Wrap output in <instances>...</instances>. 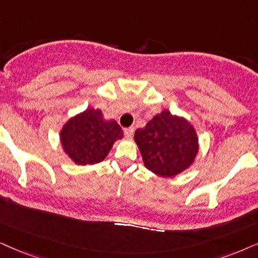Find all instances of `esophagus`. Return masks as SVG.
<instances>
[{
	"label": "esophagus",
	"mask_w": 258,
	"mask_h": 258,
	"mask_svg": "<svg viewBox=\"0 0 258 258\" xmlns=\"http://www.w3.org/2000/svg\"><path fill=\"white\" fill-rule=\"evenodd\" d=\"M123 132H125L126 138L131 139L133 137V133H135V127H128V128H125V131Z\"/></svg>",
	"instance_id": "34e87169"
}]
</instances>
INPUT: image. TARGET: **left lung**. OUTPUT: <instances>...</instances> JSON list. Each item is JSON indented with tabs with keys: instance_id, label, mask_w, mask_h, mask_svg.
Returning <instances> with one entry per match:
<instances>
[{
	"instance_id": "8db88e82",
	"label": "left lung",
	"mask_w": 258,
	"mask_h": 258,
	"mask_svg": "<svg viewBox=\"0 0 258 258\" xmlns=\"http://www.w3.org/2000/svg\"><path fill=\"white\" fill-rule=\"evenodd\" d=\"M135 142L145 168L161 177H174L190 168L200 149L194 126L168 109L137 130Z\"/></svg>"
}]
</instances>
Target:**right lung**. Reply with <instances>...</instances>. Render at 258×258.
<instances>
[{"label": "right lung", "instance_id": "right-lung-1", "mask_svg": "<svg viewBox=\"0 0 258 258\" xmlns=\"http://www.w3.org/2000/svg\"><path fill=\"white\" fill-rule=\"evenodd\" d=\"M123 138L115 120H106L101 109L88 107L71 116L61 127L60 146L65 155L77 165L102 162L116 140Z\"/></svg>", "mask_w": 258, "mask_h": 258}]
</instances>
